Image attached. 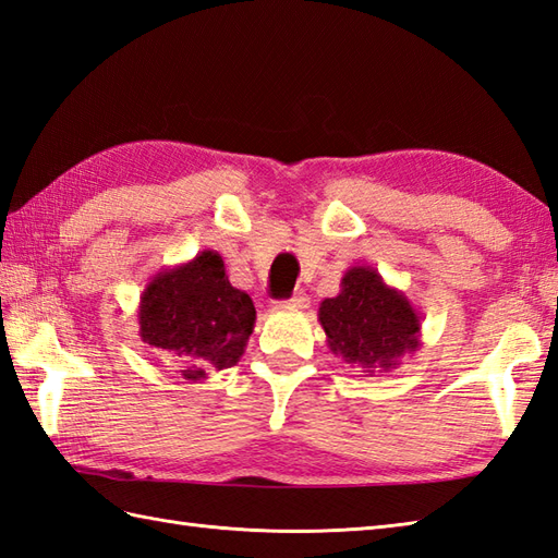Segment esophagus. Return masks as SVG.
Segmentation results:
<instances>
[{"mask_svg":"<svg viewBox=\"0 0 558 558\" xmlns=\"http://www.w3.org/2000/svg\"><path fill=\"white\" fill-rule=\"evenodd\" d=\"M280 306H288V310H306L310 306V294L306 292H294L288 302H282Z\"/></svg>","mask_w":558,"mask_h":558,"instance_id":"1","label":"esophagus"}]
</instances>
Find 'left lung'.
<instances>
[{"label":"left lung","mask_w":558,"mask_h":558,"mask_svg":"<svg viewBox=\"0 0 558 558\" xmlns=\"http://www.w3.org/2000/svg\"><path fill=\"white\" fill-rule=\"evenodd\" d=\"M328 350L369 376L396 369L417 350L422 316L405 292L390 288L369 266H352L340 292L318 306Z\"/></svg>","instance_id":"1"}]
</instances>
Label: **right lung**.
Listing matches in <instances>:
<instances>
[{
    "instance_id": "1",
    "label": "right lung",
    "mask_w": 558,
    "mask_h": 558,
    "mask_svg": "<svg viewBox=\"0 0 558 558\" xmlns=\"http://www.w3.org/2000/svg\"><path fill=\"white\" fill-rule=\"evenodd\" d=\"M254 324L252 298L232 288L210 248L156 272L138 302L141 340L180 357L182 376L194 384L240 362Z\"/></svg>"
}]
</instances>
